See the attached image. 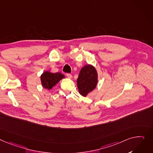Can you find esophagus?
Masks as SVG:
<instances>
[{
	"mask_svg": "<svg viewBox=\"0 0 153 153\" xmlns=\"http://www.w3.org/2000/svg\"><path fill=\"white\" fill-rule=\"evenodd\" d=\"M66 76H67V77H68L69 79H71V78H72V75H71V74H66Z\"/></svg>",
	"mask_w": 153,
	"mask_h": 153,
	"instance_id": "obj_1",
	"label": "esophagus"
}]
</instances>
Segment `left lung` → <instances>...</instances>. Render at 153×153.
<instances>
[{"instance_id":"obj_1","label":"left lung","mask_w":153,"mask_h":153,"mask_svg":"<svg viewBox=\"0 0 153 153\" xmlns=\"http://www.w3.org/2000/svg\"><path fill=\"white\" fill-rule=\"evenodd\" d=\"M98 83V74L96 69L91 65L84 66L81 69L77 79L79 94L86 97L93 91Z\"/></svg>"}]
</instances>
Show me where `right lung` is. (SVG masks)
<instances>
[{"mask_svg":"<svg viewBox=\"0 0 153 153\" xmlns=\"http://www.w3.org/2000/svg\"><path fill=\"white\" fill-rule=\"evenodd\" d=\"M65 76L61 73H52L49 71L45 72L40 76V80L42 86L48 90L52 89L58 82L65 78Z\"/></svg>","mask_w":153,"mask_h":153,"instance_id":"right-lung-1","label":"right lung"}]
</instances>
